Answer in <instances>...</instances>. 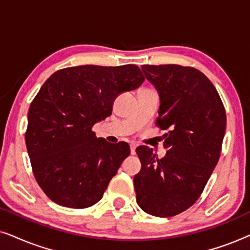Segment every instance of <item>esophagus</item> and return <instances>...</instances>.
<instances>
[{
  "instance_id": "obj_1",
  "label": "esophagus",
  "mask_w": 250,
  "mask_h": 250,
  "mask_svg": "<svg viewBox=\"0 0 250 250\" xmlns=\"http://www.w3.org/2000/svg\"><path fill=\"white\" fill-rule=\"evenodd\" d=\"M129 148H131V155H135L136 143L135 142H131V145H129Z\"/></svg>"
}]
</instances>
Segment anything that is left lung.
<instances>
[{
  "instance_id": "1",
  "label": "left lung",
  "mask_w": 250,
  "mask_h": 250,
  "mask_svg": "<svg viewBox=\"0 0 250 250\" xmlns=\"http://www.w3.org/2000/svg\"><path fill=\"white\" fill-rule=\"evenodd\" d=\"M158 91L156 125L166 156L157 158L146 146L136 148L141 170L134 176L136 203L153 216L170 217L198 200L221 155L227 128L224 105L213 83L196 68L143 64Z\"/></svg>"
}]
</instances>
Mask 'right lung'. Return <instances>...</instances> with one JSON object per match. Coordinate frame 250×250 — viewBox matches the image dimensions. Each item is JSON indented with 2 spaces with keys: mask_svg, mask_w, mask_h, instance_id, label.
Listing matches in <instances>:
<instances>
[{
  "mask_svg": "<svg viewBox=\"0 0 250 250\" xmlns=\"http://www.w3.org/2000/svg\"><path fill=\"white\" fill-rule=\"evenodd\" d=\"M143 82L135 64L69 67L45 81L30 104L25 139L34 176L51 200L81 209L101 199L129 146L97 138L92 127L111 115L117 95Z\"/></svg>",
  "mask_w": 250,
  "mask_h": 250,
  "instance_id": "right-lung-1",
  "label": "right lung"
}]
</instances>
